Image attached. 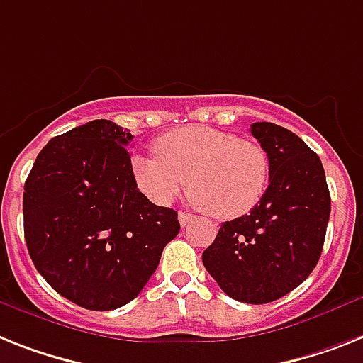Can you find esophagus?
<instances>
[{
  "label": "esophagus",
  "instance_id": "34e87169",
  "mask_svg": "<svg viewBox=\"0 0 363 363\" xmlns=\"http://www.w3.org/2000/svg\"><path fill=\"white\" fill-rule=\"evenodd\" d=\"M178 218H179V224H182V228H185V226H187L189 223H191V220H193V215L191 213H185V211H179V215H178Z\"/></svg>",
  "mask_w": 363,
  "mask_h": 363
}]
</instances>
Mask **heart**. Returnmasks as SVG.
Returning <instances> with one entry per match:
<instances>
[{
  "label": "heart",
  "instance_id": "obj_1",
  "mask_svg": "<svg viewBox=\"0 0 363 363\" xmlns=\"http://www.w3.org/2000/svg\"><path fill=\"white\" fill-rule=\"evenodd\" d=\"M155 157L135 155L131 176L140 193L169 206L185 191L189 200L217 218L252 211L269 184L267 152L256 140L239 139L209 125H185L161 135Z\"/></svg>",
  "mask_w": 363,
  "mask_h": 363
}]
</instances>
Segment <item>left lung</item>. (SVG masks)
<instances>
[{"label": "left lung", "instance_id": "1", "mask_svg": "<svg viewBox=\"0 0 363 363\" xmlns=\"http://www.w3.org/2000/svg\"><path fill=\"white\" fill-rule=\"evenodd\" d=\"M269 157V187L248 215L224 223L202 254L218 287L247 304H267L301 286L319 262L330 193L319 155L293 131L254 122Z\"/></svg>", "mask_w": 363, "mask_h": 363}]
</instances>
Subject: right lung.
Listing matches in <instances>:
<instances>
[{
  "instance_id": "add662e5",
  "label": "right lung",
  "mask_w": 363,
  "mask_h": 363,
  "mask_svg": "<svg viewBox=\"0 0 363 363\" xmlns=\"http://www.w3.org/2000/svg\"><path fill=\"white\" fill-rule=\"evenodd\" d=\"M133 135L92 121L53 137L23 187V233L37 271L86 310L124 306L143 291L178 213L150 202L131 176Z\"/></svg>"
}]
</instances>
